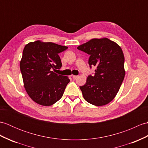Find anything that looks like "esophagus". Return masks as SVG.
I'll use <instances>...</instances> for the list:
<instances>
[{"instance_id": "esophagus-1", "label": "esophagus", "mask_w": 148, "mask_h": 148, "mask_svg": "<svg viewBox=\"0 0 148 148\" xmlns=\"http://www.w3.org/2000/svg\"><path fill=\"white\" fill-rule=\"evenodd\" d=\"M78 77V75H73V79H76Z\"/></svg>"}]
</instances>
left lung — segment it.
<instances>
[{"mask_svg": "<svg viewBox=\"0 0 148 148\" xmlns=\"http://www.w3.org/2000/svg\"><path fill=\"white\" fill-rule=\"evenodd\" d=\"M77 49L90 56V67H96L95 75H89L80 86L84 99L95 106L109 103L117 94L125 77L124 56L117 43L107 38H93Z\"/></svg>", "mask_w": 148, "mask_h": 148, "instance_id": "obj_1", "label": "left lung"}]
</instances>
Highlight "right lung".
Returning <instances> with one entry per match:
<instances>
[{
	"label": "right lung",
	"instance_id": "right-lung-1",
	"mask_svg": "<svg viewBox=\"0 0 148 148\" xmlns=\"http://www.w3.org/2000/svg\"><path fill=\"white\" fill-rule=\"evenodd\" d=\"M66 46L37 40L26 45L20 61L24 87L33 101L42 106H51L62 97L70 80L54 71L62 67L58 53Z\"/></svg>",
	"mask_w": 148,
	"mask_h": 148
}]
</instances>
